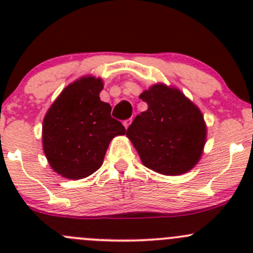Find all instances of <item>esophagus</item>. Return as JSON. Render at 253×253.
<instances>
[{
	"mask_svg": "<svg viewBox=\"0 0 253 253\" xmlns=\"http://www.w3.org/2000/svg\"><path fill=\"white\" fill-rule=\"evenodd\" d=\"M132 124V117H131V119H129V120H126V121H124V126H125V128H128V126H129V125H131Z\"/></svg>",
	"mask_w": 253,
	"mask_h": 253,
	"instance_id": "1",
	"label": "esophagus"
}]
</instances>
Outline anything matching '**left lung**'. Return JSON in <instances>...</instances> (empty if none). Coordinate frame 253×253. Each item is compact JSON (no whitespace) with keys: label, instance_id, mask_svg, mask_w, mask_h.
<instances>
[{"label":"left lung","instance_id":"1","mask_svg":"<svg viewBox=\"0 0 253 253\" xmlns=\"http://www.w3.org/2000/svg\"><path fill=\"white\" fill-rule=\"evenodd\" d=\"M148 110L126 132L142 164L167 176L182 175L201 160L207 142L202 111L174 85L155 83L139 95Z\"/></svg>","mask_w":253,"mask_h":253}]
</instances>
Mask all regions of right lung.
Listing matches in <instances>:
<instances>
[{"mask_svg":"<svg viewBox=\"0 0 253 253\" xmlns=\"http://www.w3.org/2000/svg\"><path fill=\"white\" fill-rule=\"evenodd\" d=\"M103 78L83 76L68 84L42 121V149L51 169L68 180H81L103 165L109 144L126 129L100 100Z\"/></svg>","mask_w":253,"mask_h":253,"instance_id":"add662e5","label":"right lung"}]
</instances>
